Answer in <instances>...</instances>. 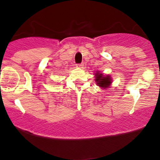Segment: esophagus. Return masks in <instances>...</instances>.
I'll return each instance as SVG.
<instances>
[{
  "label": "esophagus",
  "instance_id": "esophagus-1",
  "mask_svg": "<svg viewBox=\"0 0 160 160\" xmlns=\"http://www.w3.org/2000/svg\"><path fill=\"white\" fill-rule=\"evenodd\" d=\"M83 67H84V65H83V63H80V64H77V68H80V69H83Z\"/></svg>",
  "mask_w": 160,
  "mask_h": 160
}]
</instances>
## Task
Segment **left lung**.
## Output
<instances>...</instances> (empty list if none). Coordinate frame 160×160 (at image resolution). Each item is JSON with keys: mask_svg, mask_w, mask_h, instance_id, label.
<instances>
[{"mask_svg": "<svg viewBox=\"0 0 160 160\" xmlns=\"http://www.w3.org/2000/svg\"><path fill=\"white\" fill-rule=\"evenodd\" d=\"M95 82L97 85L99 86L101 89L106 90L107 88H110L112 83V78L109 75H104V73L101 72L100 71H96L94 73Z\"/></svg>", "mask_w": 160, "mask_h": 160, "instance_id": "obj_1", "label": "left lung"}]
</instances>
